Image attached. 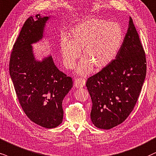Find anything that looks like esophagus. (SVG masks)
Returning a JSON list of instances; mask_svg holds the SVG:
<instances>
[{"label": "esophagus", "mask_w": 156, "mask_h": 156, "mask_svg": "<svg viewBox=\"0 0 156 156\" xmlns=\"http://www.w3.org/2000/svg\"><path fill=\"white\" fill-rule=\"evenodd\" d=\"M86 84V80L82 78H77L74 81V86L76 88H79L83 87Z\"/></svg>", "instance_id": "1"}]
</instances>
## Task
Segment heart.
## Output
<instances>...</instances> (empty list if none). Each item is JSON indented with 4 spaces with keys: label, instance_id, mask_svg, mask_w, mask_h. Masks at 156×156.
Masks as SVG:
<instances>
[{
    "label": "heart",
    "instance_id": "b5f03b06",
    "mask_svg": "<svg viewBox=\"0 0 156 156\" xmlns=\"http://www.w3.org/2000/svg\"><path fill=\"white\" fill-rule=\"evenodd\" d=\"M71 38L63 35L60 50L66 68H73L83 50V59L78 65L77 73L86 75L109 66L117 56L124 41V32L117 23L91 18L81 21L71 30Z\"/></svg>",
    "mask_w": 156,
    "mask_h": 156
}]
</instances>
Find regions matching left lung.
Masks as SVG:
<instances>
[{
  "mask_svg": "<svg viewBox=\"0 0 156 156\" xmlns=\"http://www.w3.org/2000/svg\"><path fill=\"white\" fill-rule=\"evenodd\" d=\"M146 76V60L129 16L123 44L109 66L88 78L92 101L90 119L96 127L109 129L122 123L133 110Z\"/></svg>",
  "mask_w": 156,
  "mask_h": 156,
  "instance_id": "1",
  "label": "left lung"
}]
</instances>
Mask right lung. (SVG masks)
Returning <instances> with one entry per match:
<instances>
[{
    "label": "right lung",
    "mask_w": 156,
    "mask_h": 156,
    "mask_svg": "<svg viewBox=\"0 0 156 156\" xmlns=\"http://www.w3.org/2000/svg\"><path fill=\"white\" fill-rule=\"evenodd\" d=\"M52 16L37 14L25 21L13 47L9 73L21 107L35 124L54 128L63 119L62 100L73 80L60 71L52 55L37 58L33 44L46 37L47 23Z\"/></svg>",
    "instance_id": "1"
}]
</instances>
